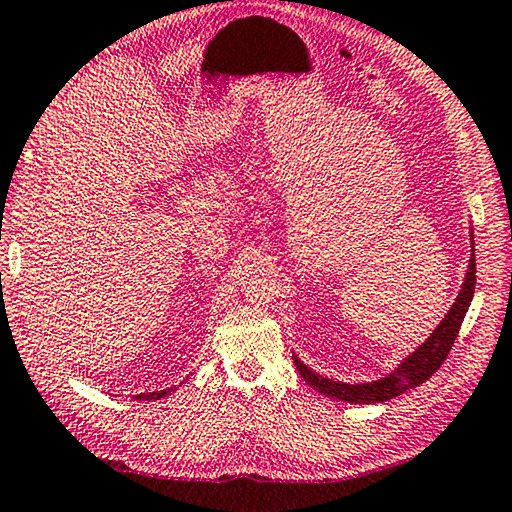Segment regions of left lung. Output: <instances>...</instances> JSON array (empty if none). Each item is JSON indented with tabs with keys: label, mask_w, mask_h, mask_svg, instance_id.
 <instances>
[{
	"label": "left lung",
	"mask_w": 512,
	"mask_h": 512,
	"mask_svg": "<svg viewBox=\"0 0 512 512\" xmlns=\"http://www.w3.org/2000/svg\"><path fill=\"white\" fill-rule=\"evenodd\" d=\"M475 273L477 270H475V255H473V259H470L466 279H464L462 293H459L453 308L448 310L446 319L437 326L435 333L428 337V342L422 344V348H417L415 353L410 355L393 375H388L386 379H379V382H373V384L348 386V384L330 382V379L315 375L313 370H308L295 357V366L299 370V375H302L315 390H319V393L335 397V399H344V402H350V404L388 402V399L399 397L402 393H406V390L424 384L426 379L433 373H437L439 366L444 364V359L448 357L450 348H453V344H455L459 328H462V322L466 317V310L470 306V299H473V293H475V282H477Z\"/></svg>",
	"instance_id": "obj_1"
}]
</instances>
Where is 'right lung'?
<instances>
[{"mask_svg":"<svg viewBox=\"0 0 512 512\" xmlns=\"http://www.w3.org/2000/svg\"><path fill=\"white\" fill-rule=\"evenodd\" d=\"M170 393V388L166 390H159V393H146V395H137L135 399H159V397H166Z\"/></svg>","mask_w":512,"mask_h":512,"instance_id":"1","label":"right lung"}]
</instances>
